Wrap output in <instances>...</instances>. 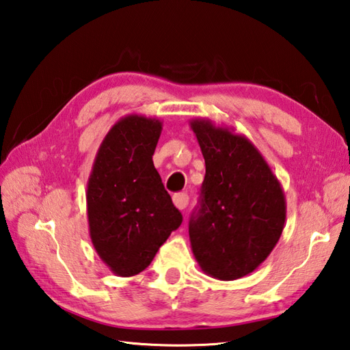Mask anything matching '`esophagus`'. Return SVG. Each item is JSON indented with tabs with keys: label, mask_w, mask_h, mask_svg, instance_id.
Here are the masks:
<instances>
[{
	"label": "esophagus",
	"mask_w": 350,
	"mask_h": 350,
	"mask_svg": "<svg viewBox=\"0 0 350 350\" xmlns=\"http://www.w3.org/2000/svg\"><path fill=\"white\" fill-rule=\"evenodd\" d=\"M174 205L178 209H184L185 206L189 205V195L187 193H176L174 195Z\"/></svg>",
	"instance_id": "1"
}]
</instances>
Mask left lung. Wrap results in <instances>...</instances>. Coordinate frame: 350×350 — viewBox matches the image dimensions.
I'll use <instances>...</instances> for the list:
<instances>
[{
  "label": "left lung",
  "instance_id": "8db88e82",
  "mask_svg": "<svg viewBox=\"0 0 350 350\" xmlns=\"http://www.w3.org/2000/svg\"><path fill=\"white\" fill-rule=\"evenodd\" d=\"M190 127L206 170L189 226L191 252L206 275L237 280L253 273L280 239L284 191L250 139L208 118L191 120Z\"/></svg>",
  "mask_w": 350,
  "mask_h": 350
}]
</instances>
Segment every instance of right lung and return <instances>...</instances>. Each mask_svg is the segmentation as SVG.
<instances>
[{
  "instance_id": "right-lung-1",
  "label": "right lung",
  "mask_w": 350,
  "mask_h": 350,
  "mask_svg": "<svg viewBox=\"0 0 350 350\" xmlns=\"http://www.w3.org/2000/svg\"><path fill=\"white\" fill-rule=\"evenodd\" d=\"M161 129L157 118L122 116L106 133L92 163L87 184L91 243L118 277L142 273L183 223L152 163Z\"/></svg>"
}]
</instances>
